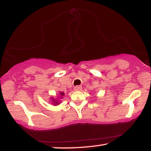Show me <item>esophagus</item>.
Masks as SVG:
<instances>
[{"mask_svg":"<svg viewBox=\"0 0 151 151\" xmlns=\"http://www.w3.org/2000/svg\"><path fill=\"white\" fill-rule=\"evenodd\" d=\"M81 89H82L81 86H77L74 88V91H81Z\"/></svg>","mask_w":151,"mask_h":151,"instance_id":"34e87169","label":"esophagus"}]
</instances>
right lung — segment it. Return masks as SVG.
<instances>
[{
  "label": "right lung",
  "mask_w": 151,
  "mask_h": 151,
  "mask_svg": "<svg viewBox=\"0 0 151 151\" xmlns=\"http://www.w3.org/2000/svg\"><path fill=\"white\" fill-rule=\"evenodd\" d=\"M59 95H60V98H62V96H64V95H65V93L64 92H61V91H60V93H59ZM51 100H52V102L51 103H52L53 104V105H59L60 104V101H59L58 99H55L54 98H52L51 97Z\"/></svg>",
  "instance_id": "right-lung-1"
}]
</instances>
